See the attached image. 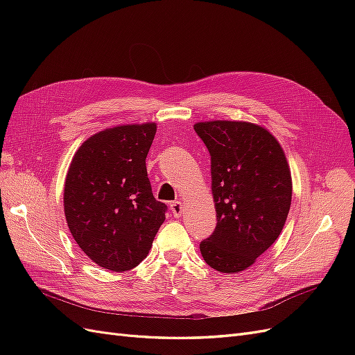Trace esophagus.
Returning <instances> with one entry per match:
<instances>
[{"instance_id":"esophagus-1","label":"esophagus","mask_w":355,"mask_h":355,"mask_svg":"<svg viewBox=\"0 0 355 355\" xmlns=\"http://www.w3.org/2000/svg\"><path fill=\"white\" fill-rule=\"evenodd\" d=\"M170 210H171V213H173L175 218H180L182 216V202L180 201L170 202Z\"/></svg>"}]
</instances>
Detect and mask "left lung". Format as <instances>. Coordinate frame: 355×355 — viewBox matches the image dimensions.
<instances>
[{"label": "left lung", "mask_w": 355, "mask_h": 355, "mask_svg": "<svg viewBox=\"0 0 355 355\" xmlns=\"http://www.w3.org/2000/svg\"><path fill=\"white\" fill-rule=\"evenodd\" d=\"M194 128L210 153L218 219L200 252L213 270L240 272L283 231L292 202V175L283 148L261 125L216 120Z\"/></svg>", "instance_id": "left-lung-1"}]
</instances>
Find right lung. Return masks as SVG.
I'll return each mask as SVG.
<instances>
[{
    "instance_id": "1",
    "label": "right lung",
    "mask_w": 355,
    "mask_h": 355,
    "mask_svg": "<svg viewBox=\"0 0 355 355\" xmlns=\"http://www.w3.org/2000/svg\"><path fill=\"white\" fill-rule=\"evenodd\" d=\"M155 123L124 124L89 137L75 153L63 189L69 231L105 270L128 271L148 256L167 206L153 196L146 155Z\"/></svg>"
}]
</instances>
